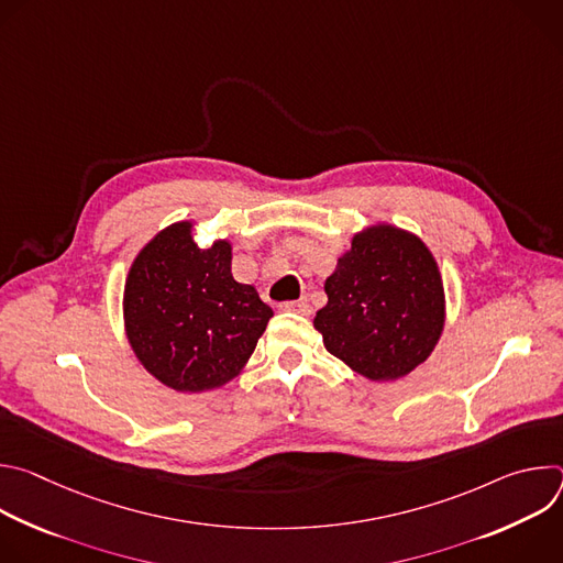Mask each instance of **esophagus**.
<instances>
[{"label": "esophagus", "instance_id": "34e87169", "mask_svg": "<svg viewBox=\"0 0 563 563\" xmlns=\"http://www.w3.org/2000/svg\"><path fill=\"white\" fill-rule=\"evenodd\" d=\"M283 311H294V313H300V316H309L311 307H309L307 300H294V302H285Z\"/></svg>", "mask_w": 563, "mask_h": 563}]
</instances>
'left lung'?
<instances>
[{
  "label": "left lung",
  "instance_id": "1",
  "mask_svg": "<svg viewBox=\"0 0 563 563\" xmlns=\"http://www.w3.org/2000/svg\"><path fill=\"white\" fill-rule=\"evenodd\" d=\"M328 305L313 328L325 350L367 380H398L434 352L445 325V291L423 240L376 222L352 235L325 280Z\"/></svg>",
  "mask_w": 563,
  "mask_h": 563
}]
</instances>
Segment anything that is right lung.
<instances>
[{"mask_svg":"<svg viewBox=\"0 0 563 563\" xmlns=\"http://www.w3.org/2000/svg\"><path fill=\"white\" fill-rule=\"evenodd\" d=\"M194 220L157 231L133 258L122 298L124 332L140 365L163 385L200 394L245 369L272 307L231 274L233 247L194 240Z\"/></svg>","mask_w":563,"mask_h":563,"instance_id":"obj_1","label":"right lung"}]
</instances>
